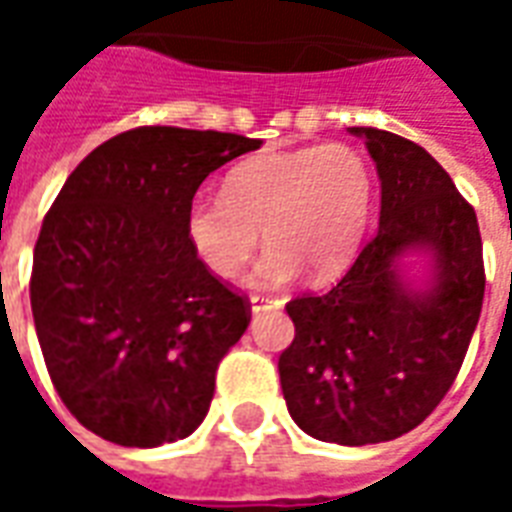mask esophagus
Masks as SVG:
<instances>
[{
  "mask_svg": "<svg viewBox=\"0 0 512 512\" xmlns=\"http://www.w3.org/2000/svg\"><path fill=\"white\" fill-rule=\"evenodd\" d=\"M249 304H252V312H255V315L263 310H279V307H282V301L271 299V296H252Z\"/></svg>",
  "mask_w": 512,
  "mask_h": 512,
  "instance_id": "34e87169",
  "label": "esophagus"
}]
</instances>
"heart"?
<instances>
[{"instance_id":"b5f03b06","label":"heart","mask_w":512,"mask_h":512,"mask_svg":"<svg viewBox=\"0 0 512 512\" xmlns=\"http://www.w3.org/2000/svg\"><path fill=\"white\" fill-rule=\"evenodd\" d=\"M373 178L351 145H310L249 158L227 172L224 194H194L183 230L191 252L219 279H235L263 241L252 285L279 288L301 271L337 277L362 246Z\"/></svg>"}]
</instances>
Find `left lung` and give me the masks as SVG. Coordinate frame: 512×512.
<instances>
[{
    "label": "left lung",
    "mask_w": 512,
    "mask_h": 512,
    "mask_svg": "<svg viewBox=\"0 0 512 512\" xmlns=\"http://www.w3.org/2000/svg\"><path fill=\"white\" fill-rule=\"evenodd\" d=\"M362 136L381 180L378 233L329 293L288 301L296 326L279 356L293 422L345 447L414 430L439 406L463 365L485 293L477 216L425 147L381 128ZM425 254L422 289L402 257Z\"/></svg>",
    "instance_id": "8db88e82"
}]
</instances>
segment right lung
Masks as SVG:
<instances>
[{
  "instance_id": "1",
  "label": "right lung",
  "mask_w": 512,
  "mask_h": 512,
  "mask_svg": "<svg viewBox=\"0 0 512 512\" xmlns=\"http://www.w3.org/2000/svg\"><path fill=\"white\" fill-rule=\"evenodd\" d=\"M249 136L142 126L73 169L32 257V318L57 395L95 436L158 447L197 430L249 304L191 252L186 205Z\"/></svg>"
}]
</instances>
